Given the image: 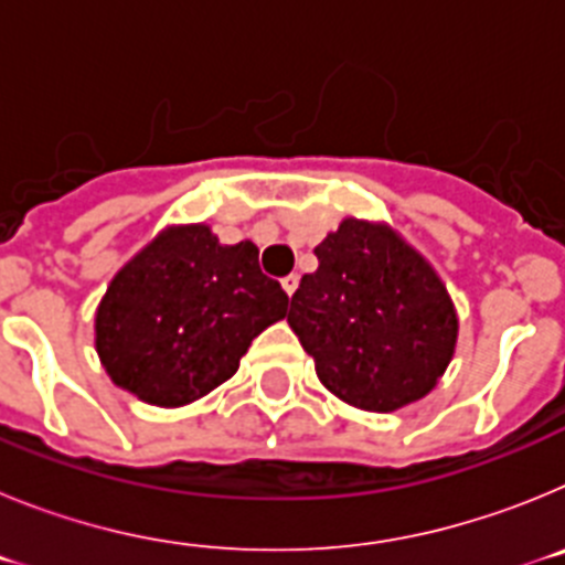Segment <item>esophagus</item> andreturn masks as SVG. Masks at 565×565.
I'll use <instances>...</instances> for the list:
<instances>
[{"instance_id": "1", "label": "esophagus", "mask_w": 565, "mask_h": 565, "mask_svg": "<svg viewBox=\"0 0 565 565\" xmlns=\"http://www.w3.org/2000/svg\"><path fill=\"white\" fill-rule=\"evenodd\" d=\"M282 288H286L288 297H294V291L299 288V277L297 274H288V277H282Z\"/></svg>"}]
</instances>
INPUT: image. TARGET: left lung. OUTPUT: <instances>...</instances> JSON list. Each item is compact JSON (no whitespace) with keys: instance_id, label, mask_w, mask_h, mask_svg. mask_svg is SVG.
Returning <instances> with one entry per match:
<instances>
[{"instance_id":"left-lung-1","label":"left lung","mask_w":565,"mask_h":565,"mask_svg":"<svg viewBox=\"0 0 565 565\" xmlns=\"http://www.w3.org/2000/svg\"><path fill=\"white\" fill-rule=\"evenodd\" d=\"M299 279L288 326L333 396L371 413L424 398L458 339L452 299L433 266L391 226L348 217Z\"/></svg>"}]
</instances>
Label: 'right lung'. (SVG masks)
Returning <instances> with one entry per match:
<instances>
[{
  "label": "right lung",
  "instance_id": "obj_1",
  "mask_svg": "<svg viewBox=\"0 0 565 565\" xmlns=\"http://www.w3.org/2000/svg\"><path fill=\"white\" fill-rule=\"evenodd\" d=\"M257 246H221L212 228L169 226L115 274L96 311V351L118 387L183 407L232 379L288 294L259 271Z\"/></svg>",
  "mask_w": 565,
  "mask_h": 565
}]
</instances>
